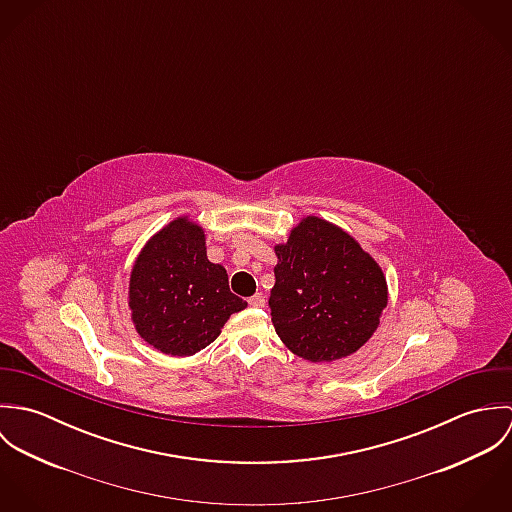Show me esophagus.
I'll return each mask as SVG.
<instances>
[{
  "instance_id": "esophagus-1",
  "label": "esophagus",
  "mask_w": 512,
  "mask_h": 512,
  "mask_svg": "<svg viewBox=\"0 0 512 512\" xmlns=\"http://www.w3.org/2000/svg\"><path fill=\"white\" fill-rule=\"evenodd\" d=\"M248 303H250L252 307H264V305H266V299H264L262 293H254V295L248 299Z\"/></svg>"
}]
</instances>
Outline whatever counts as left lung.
<instances>
[{"label": "left lung", "instance_id": "left-lung-1", "mask_svg": "<svg viewBox=\"0 0 512 512\" xmlns=\"http://www.w3.org/2000/svg\"><path fill=\"white\" fill-rule=\"evenodd\" d=\"M268 305L293 355L331 363L359 351L380 323L388 288L380 266L339 226L307 217L276 246Z\"/></svg>", "mask_w": 512, "mask_h": 512}]
</instances>
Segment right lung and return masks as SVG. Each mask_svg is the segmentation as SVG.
I'll list each match as a JSON object with an SVG mask.
<instances>
[{"mask_svg": "<svg viewBox=\"0 0 512 512\" xmlns=\"http://www.w3.org/2000/svg\"><path fill=\"white\" fill-rule=\"evenodd\" d=\"M244 307L246 301L228 288L226 270L209 262L203 228L187 217L161 228L134 264L132 321L140 337L165 355L199 353Z\"/></svg>", "mask_w": 512, "mask_h": 512, "instance_id": "right-lung-1", "label": "right lung"}]
</instances>
